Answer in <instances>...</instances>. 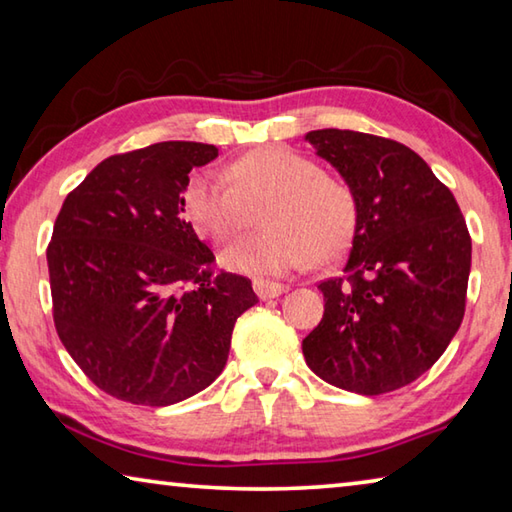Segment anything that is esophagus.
Listing matches in <instances>:
<instances>
[{"label": "esophagus", "mask_w": 512, "mask_h": 512, "mask_svg": "<svg viewBox=\"0 0 512 512\" xmlns=\"http://www.w3.org/2000/svg\"><path fill=\"white\" fill-rule=\"evenodd\" d=\"M284 291H287V287H284V284L268 282V280H255V293L262 300H271V298L282 296Z\"/></svg>", "instance_id": "esophagus-1"}]
</instances>
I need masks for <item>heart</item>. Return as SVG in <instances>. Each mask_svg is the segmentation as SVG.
Here are the masks:
<instances>
[{
	"mask_svg": "<svg viewBox=\"0 0 512 512\" xmlns=\"http://www.w3.org/2000/svg\"><path fill=\"white\" fill-rule=\"evenodd\" d=\"M230 185L198 171L187 180L183 207L214 244H230L262 219L264 230L230 246L223 266L248 275H280L307 259L327 264L352 246L359 198L343 176L284 146L241 155L225 169Z\"/></svg>",
	"mask_w": 512,
	"mask_h": 512,
	"instance_id": "heart-1",
	"label": "heart"
}]
</instances>
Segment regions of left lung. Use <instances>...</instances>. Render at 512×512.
<instances>
[{
    "label": "left lung",
    "instance_id": "left-lung-1",
    "mask_svg": "<svg viewBox=\"0 0 512 512\" xmlns=\"http://www.w3.org/2000/svg\"><path fill=\"white\" fill-rule=\"evenodd\" d=\"M359 198L343 275L318 284L325 314L302 341L327 384L381 395L424 375L461 327L472 237L454 194L418 153L388 137L307 133Z\"/></svg>",
    "mask_w": 512,
    "mask_h": 512
}]
</instances>
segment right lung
<instances>
[{"mask_svg":"<svg viewBox=\"0 0 512 512\" xmlns=\"http://www.w3.org/2000/svg\"><path fill=\"white\" fill-rule=\"evenodd\" d=\"M212 144L160 142L97 164L67 194L47 246L54 325L94 386L121 402L169 406L212 384L248 277L216 271L185 221L189 171Z\"/></svg>","mask_w":512,"mask_h":512,"instance_id":"add662e5","label":"right lung"}]
</instances>
